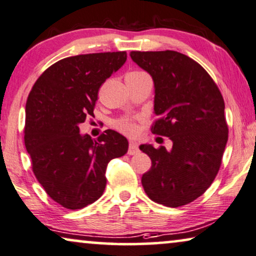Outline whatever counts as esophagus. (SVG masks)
<instances>
[{
    "label": "esophagus",
    "instance_id": "1",
    "mask_svg": "<svg viewBox=\"0 0 256 256\" xmlns=\"http://www.w3.org/2000/svg\"><path fill=\"white\" fill-rule=\"evenodd\" d=\"M128 153L130 154V156H136V154H138V153H139L138 142H130Z\"/></svg>",
    "mask_w": 256,
    "mask_h": 256
}]
</instances>
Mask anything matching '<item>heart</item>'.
<instances>
[{
  "instance_id": "b5f03b06",
  "label": "heart",
  "mask_w": 256,
  "mask_h": 256,
  "mask_svg": "<svg viewBox=\"0 0 256 256\" xmlns=\"http://www.w3.org/2000/svg\"><path fill=\"white\" fill-rule=\"evenodd\" d=\"M145 75L147 74L142 70H131L126 74V78H138L145 76ZM114 126H116L117 130H120V132L128 133V134H131V133L136 131V125L133 124V122L131 120H128V118H123V120H117Z\"/></svg>"
}]
</instances>
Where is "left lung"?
Returning a JSON list of instances; mask_svg holds the SVG:
<instances>
[{
    "label": "left lung",
    "mask_w": 256,
    "mask_h": 256,
    "mask_svg": "<svg viewBox=\"0 0 256 256\" xmlns=\"http://www.w3.org/2000/svg\"><path fill=\"white\" fill-rule=\"evenodd\" d=\"M154 82L152 132L168 136L172 147L139 148L152 160L142 175L150 200L169 208L203 195L217 175L228 138L225 103L208 72L192 58L176 51L130 53Z\"/></svg>",
    "instance_id": "1"
}]
</instances>
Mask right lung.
I'll return each instance as SVG.
<instances>
[{
    "label": "right lung",
    "instance_id": "1",
    "mask_svg": "<svg viewBox=\"0 0 256 256\" xmlns=\"http://www.w3.org/2000/svg\"><path fill=\"white\" fill-rule=\"evenodd\" d=\"M126 58V52L64 58L48 67L28 94L25 147L38 182L64 208L76 210L98 200L108 164L128 152V139L114 130L97 140L80 133V124L94 116L100 87Z\"/></svg>",
    "mask_w": 256,
    "mask_h": 256
}]
</instances>
